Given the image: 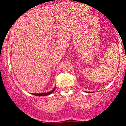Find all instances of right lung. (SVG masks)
Instances as JSON below:
<instances>
[{
  "mask_svg": "<svg viewBox=\"0 0 126 126\" xmlns=\"http://www.w3.org/2000/svg\"><path fill=\"white\" fill-rule=\"evenodd\" d=\"M55 90V88L53 89L51 92H47V93H41V94H32L33 95H36V96H46V95H50V94H51L52 92H53Z\"/></svg>",
  "mask_w": 126,
  "mask_h": 126,
  "instance_id": "1",
  "label": "right lung"
}]
</instances>
